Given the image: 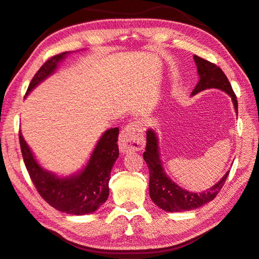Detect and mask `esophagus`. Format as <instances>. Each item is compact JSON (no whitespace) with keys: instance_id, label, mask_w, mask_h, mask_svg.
I'll list each match as a JSON object with an SVG mask.
<instances>
[{"instance_id":"esophagus-1","label":"esophagus","mask_w":259,"mask_h":259,"mask_svg":"<svg viewBox=\"0 0 259 259\" xmlns=\"http://www.w3.org/2000/svg\"><path fill=\"white\" fill-rule=\"evenodd\" d=\"M145 138L143 135V126L139 122H131L121 131L119 138V147L121 153L128 154L143 149Z\"/></svg>"}]
</instances>
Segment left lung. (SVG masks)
<instances>
[{"mask_svg": "<svg viewBox=\"0 0 259 259\" xmlns=\"http://www.w3.org/2000/svg\"><path fill=\"white\" fill-rule=\"evenodd\" d=\"M194 60L197 65L199 81L192 91L191 96L206 91V89H220V91H223L231 97L234 111L237 112L238 115L237 96L231 87V83H230L221 68L197 55H194ZM146 140H147L146 152H144L143 156L149 170V196L159 208L165 211H170V213L190 210L209 203L218 196L220 190L224 186L225 180H227L229 171L225 173L218 183L211 186L207 191L199 192V194L190 192L178 186L164 171L161 156H159L158 138L153 129L147 130Z\"/></svg>", "mask_w": 259, "mask_h": 259, "instance_id": "obj_1", "label": "left lung"}]
</instances>
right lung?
Here are the masks:
<instances>
[{"instance_id": "obj_1", "label": "right lung", "mask_w": 259, "mask_h": 259, "mask_svg": "<svg viewBox=\"0 0 259 259\" xmlns=\"http://www.w3.org/2000/svg\"><path fill=\"white\" fill-rule=\"evenodd\" d=\"M68 54L69 52H64L46 61L31 79L26 96L37 84L53 74ZM117 136L119 128L106 130L82 170L67 177H59L39 165L21 131H19L23 162L37 191L52 207L71 215L94 213L109 198L111 171L119 157Z\"/></svg>"}]
</instances>
